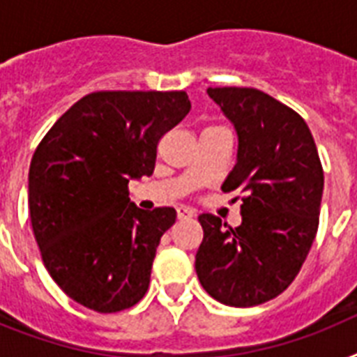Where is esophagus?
I'll return each mask as SVG.
<instances>
[{
	"label": "esophagus",
	"mask_w": 357,
	"mask_h": 357,
	"mask_svg": "<svg viewBox=\"0 0 357 357\" xmlns=\"http://www.w3.org/2000/svg\"><path fill=\"white\" fill-rule=\"evenodd\" d=\"M195 217V211L189 209V207H178V218L179 220H185V218H192Z\"/></svg>",
	"instance_id": "34e87169"
}]
</instances>
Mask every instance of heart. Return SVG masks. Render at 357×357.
<instances>
[{
  "label": "heart",
  "instance_id": "1",
  "mask_svg": "<svg viewBox=\"0 0 357 357\" xmlns=\"http://www.w3.org/2000/svg\"><path fill=\"white\" fill-rule=\"evenodd\" d=\"M206 129H215V128H206ZM206 129H204V131H206Z\"/></svg>",
  "mask_w": 357,
  "mask_h": 357
}]
</instances>
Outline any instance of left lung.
Here are the masks:
<instances>
[{"mask_svg":"<svg viewBox=\"0 0 357 357\" xmlns=\"http://www.w3.org/2000/svg\"><path fill=\"white\" fill-rule=\"evenodd\" d=\"M207 94L237 131V165L222 190L244 195L243 224L198 217L204 241L196 274L215 300L252 307L282 294L304 265L319 228L324 172L296 111L250 86H209Z\"/></svg>","mask_w":357,"mask_h":357,"instance_id":"8db88e82","label":"left lung"}]
</instances>
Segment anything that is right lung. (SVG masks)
Masks as SVG:
<instances>
[{
    "instance_id": "right-lung-1",
    "label": "right lung",
    "mask_w": 357,
    "mask_h": 357,
    "mask_svg": "<svg viewBox=\"0 0 357 357\" xmlns=\"http://www.w3.org/2000/svg\"><path fill=\"white\" fill-rule=\"evenodd\" d=\"M190 111L183 91H100L53 123L29 167V213L53 282L98 313L135 305L148 291L172 207L139 209L129 179L151 176L157 144Z\"/></svg>"
}]
</instances>
